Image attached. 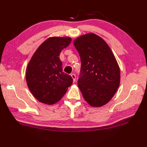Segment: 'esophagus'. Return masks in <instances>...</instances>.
Wrapping results in <instances>:
<instances>
[{
	"label": "esophagus",
	"instance_id": "1",
	"mask_svg": "<svg viewBox=\"0 0 147 147\" xmlns=\"http://www.w3.org/2000/svg\"><path fill=\"white\" fill-rule=\"evenodd\" d=\"M71 77L72 78L73 80V82H76V75L74 74H71Z\"/></svg>",
	"mask_w": 147,
	"mask_h": 147
}]
</instances>
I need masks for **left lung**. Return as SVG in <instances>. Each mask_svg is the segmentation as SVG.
<instances>
[{"label": "left lung", "mask_w": 147, "mask_h": 147, "mask_svg": "<svg viewBox=\"0 0 147 147\" xmlns=\"http://www.w3.org/2000/svg\"><path fill=\"white\" fill-rule=\"evenodd\" d=\"M73 43L82 62L78 86L90 105L102 107L119 86L120 69L116 59L105 40L94 33L78 37Z\"/></svg>", "instance_id": "left-lung-1"}]
</instances>
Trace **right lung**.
<instances>
[{"label": "right lung", "mask_w": 147, "mask_h": 147, "mask_svg": "<svg viewBox=\"0 0 147 147\" xmlns=\"http://www.w3.org/2000/svg\"><path fill=\"white\" fill-rule=\"evenodd\" d=\"M70 37H50L36 49L28 64L26 79L32 95L40 102L52 105L59 102L73 83L70 75L62 72L59 59Z\"/></svg>", "instance_id": "1"}]
</instances>
